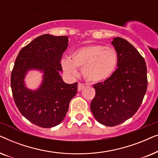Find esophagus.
<instances>
[{
  "label": "esophagus",
  "instance_id": "1",
  "mask_svg": "<svg viewBox=\"0 0 158 158\" xmlns=\"http://www.w3.org/2000/svg\"><path fill=\"white\" fill-rule=\"evenodd\" d=\"M84 87H85V85H84V84L79 83H78V85H77V90H78V91H81V90L83 89Z\"/></svg>",
  "mask_w": 158,
  "mask_h": 158
}]
</instances>
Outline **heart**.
Here are the masks:
<instances>
[{"instance_id": "obj_1", "label": "heart", "mask_w": 158, "mask_h": 158, "mask_svg": "<svg viewBox=\"0 0 158 158\" xmlns=\"http://www.w3.org/2000/svg\"><path fill=\"white\" fill-rule=\"evenodd\" d=\"M118 63V56L113 47L91 44L75 49L70 59L64 58L61 64L65 73L77 74V68H82V74L90 83L106 81L114 74Z\"/></svg>"}]
</instances>
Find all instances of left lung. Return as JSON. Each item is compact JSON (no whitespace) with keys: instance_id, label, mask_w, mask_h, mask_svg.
<instances>
[{"instance_id":"1","label":"left lung","mask_w":158,"mask_h":158,"mask_svg":"<svg viewBox=\"0 0 158 158\" xmlns=\"http://www.w3.org/2000/svg\"><path fill=\"white\" fill-rule=\"evenodd\" d=\"M118 56V68L106 81L95 84L90 111L101 124L114 127L131 118L141 105L148 88L144 58L128 41L111 42Z\"/></svg>"}]
</instances>
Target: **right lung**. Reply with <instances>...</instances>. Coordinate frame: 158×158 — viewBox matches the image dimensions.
<instances>
[{
	"label": "right lung",
	"instance_id": "right-lung-1",
	"mask_svg": "<svg viewBox=\"0 0 158 158\" xmlns=\"http://www.w3.org/2000/svg\"><path fill=\"white\" fill-rule=\"evenodd\" d=\"M68 46V36L43 34L19 52L10 76L13 97L21 114L34 124L50 128L65 117L69 104L77 92V83H65L60 75V60ZM43 73L37 89L25 86L28 71Z\"/></svg>",
	"mask_w": 158,
	"mask_h": 158
}]
</instances>
